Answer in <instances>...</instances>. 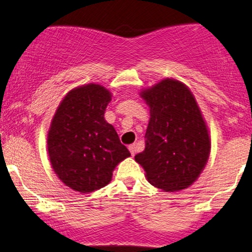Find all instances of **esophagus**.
Segmentation results:
<instances>
[{"label":"esophagus","mask_w":252,"mask_h":252,"mask_svg":"<svg viewBox=\"0 0 252 252\" xmlns=\"http://www.w3.org/2000/svg\"><path fill=\"white\" fill-rule=\"evenodd\" d=\"M129 151H130V154H131L132 156H135L136 151H137V146H136V144L129 145Z\"/></svg>","instance_id":"esophagus-1"}]
</instances>
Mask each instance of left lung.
<instances>
[{
  "mask_svg": "<svg viewBox=\"0 0 252 252\" xmlns=\"http://www.w3.org/2000/svg\"><path fill=\"white\" fill-rule=\"evenodd\" d=\"M150 108L145 149L135 156L146 179L164 192H179L199 178L211 154L208 126L190 89L163 79L141 91Z\"/></svg>",
  "mask_w": 252,
  "mask_h": 252,
  "instance_id": "8db88e82",
  "label": "left lung"
}]
</instances>
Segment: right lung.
I'll return each mask as SVG.
<instances>
[{"label":"right lung","mask_w":252,"mask_h":252,"mask_svg":"<svg viewBox=\"0 0 252 252\" xmlns=\"http://www.w3.org/2000/svg\"><path fill=\"white\" fill-rule=\"evenodd\" d=\"M111 93L97 84L69 91L57 108L47 132V151L57 177L88 194L111 181L113 171L130 157L116 130L104 120Z\"/></svg>","instance_id":"add662e5"}]
</instances>
